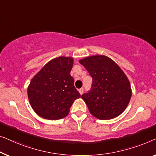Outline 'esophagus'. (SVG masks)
I'll list each match as a JSON object with an SVG mask.
<instances>
[{"label":"esophagus","instance_id":"34e87169","mask_svg":"<svg viewBox=\"0 0 156 156\" xmlns=\"http://www.w3.org/2000/svg\"><path fill=\"white\" fill-rule=\"evenodd\" d=\"M78 92H79V93H80V95H82L83 93V88H80V89H79V90H78Z\"/></svg>","mask_w":156,"mask_h":156}]
</instances>
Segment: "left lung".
<instances>
[{
	"instance_id": "1",
	"label": "left lung",
	"mask_w": 156,
	"mask_h": 156,
	"mask_svg": "<svg viewBox=\"0 0 156 156\" xmlns=\"http://www.w3.org/2000/svg\"><path fill=\"white\" fill-rule=\"evenodd\" d=\"M92 78L90 91L81 95L92 115L109 120L126 109L131 98L130 82L126 74L112 59L95 55L79 60Z\"/></svg>"
}]
</instances>
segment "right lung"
Listing matches in <instances>:
<instances>
[{
    "label": "right lung",
    "instance_id": "right-lung-1",
    "mask_svg": "<svg viewBox=\"0 0 156 156\" xmlns=\"http://www.w3.org/2000/svg\"><path fill=\"white\" fill-rule=\"evenodd\" d=\"M73 65V57H56L32 78L27 87L28 99L39 117L49 120L64 118L74 100L80 98L71 76Z\"/></svg>",
    "mask_w": 156,
    "mask_h": 156
}]
</instances>
